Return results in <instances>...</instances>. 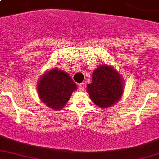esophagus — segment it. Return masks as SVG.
<instances>
[{
  "mask_svg": "<svg viewBox=\"0 0 159 159\" xmlns=\"http://www.w3.org/2000/svg\"><path fill=\"white\" fill-rule=\"evenodd\" d=\"M78 88H79L80 91H84L85 88H86V86H85L84 82H82V83H80L78 85Z\"/></svg>",
  "mask_w": 159,
  "mask_h": 159,
  "instance_id": "obj_1",
  "label": "esophagus"
}]
</instances>
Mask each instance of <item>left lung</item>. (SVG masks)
<instances>
[{
    "label": "left lung",
    "instance_id": "obj_1",
    "mask_svg": "<svg viewBox=\"0 0 159 159\" xmlns=\"http://www.w3.org/2000/svg\"><path fill=\"white\" fill-rule=\"evenodd\" d=\"M91 100L102 108L113 106L123 93V82L112 66L102 65L93 72L92 82L87 86Z\"/></svg>",
    "mask_w": 159,
    "mask_h": 159
}]
</instances>
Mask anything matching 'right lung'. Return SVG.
Instances as JSON below:
<instances>
[{"label": "right lung", "mask_w": 159, "mask_h": 159, "mask_svg": "<svg viewBox=\"0 0 159 159\" xmlns=\"http://www.w3.org/2000/svg\"><path fill=\"white\" fill-rule=\"evenodd\" d=\"M75 90H77V85L69 74L57 68L45 72L37 84L40 99L54 110L62 108Z\"/></svg>", "instance_id": "obj_1"}]
</instances>
